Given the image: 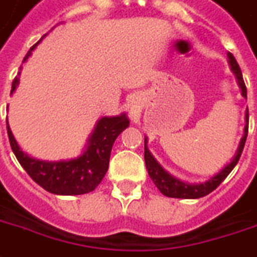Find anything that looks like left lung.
<instances>
[{
    "label": "left lung",
    "instance_id": "left-lung-1",
    "mask_svg": "<svg viewBox=\"0 0 257 257\" xmlns=\"http://www.w3.org/2000/svg\"><path fill=\"white\" fill-rule=\"evenodd\" d=\"M228 62L229 66H231V71L235 73L236 76V82L241 87L242 96L246 97V86H245V82H243V78H242L241 68L238 65V62L234 58V55L231 53H228ZM245 121H246V125H245V129H243V136H242L241 142H239V146H238V150L236 153L232 157V160L229 161L227 166L222 168L221 171L216 174L214 177H211L209 181L206 182H202V184H188V182H184L181 179L172 177L171 174L163 168L157 163V160L154 159L153 154L150 153V150L147 149V146L145 145V161H146V168L147 172H149V177L152 178V181L154 182V185L159 188V191L166 195L168 197H178V199H199V197H203L206 195H209L210 192H213L216 189L218 185L221 184L224 179L228 177V174L232 170L234 167L236 166V163L239 161V157H241L242 150H243V146H245V142H246L247 136V122H249V114H245ZM145 143H147V138L145 139Z\"/></svg>",
    "mask_w": 257,
    "mask_h": 257
}]
</instances>
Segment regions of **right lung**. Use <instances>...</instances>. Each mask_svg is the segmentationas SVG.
<instances>
[{
    "label": "right lung",
    "instance_id": "obj_1",
    "mask_svg": "<svg viewBox=\"0 0 257 257\" xmlns=\"http://www.w3.org/2000/svg\"><path fill=\"white\" fill-rule=\"evenodd\" d=\"M39 43H36L30 48V51L25 57V61L30 57L32 51ZM18 83L19 78L16 76L12 82L11 94L15 91ZM128 126L129 119L125 112L121 115L103 116L96 123V128L89 138L85 152L79 157L61 161H43L33 159L22 152L7 122L11 147L18 161L36 184H39L41 188L54 195H83L94 191L108 170L111 149L114 142L118 135Z\"/></svg>",
    "mask_w": 257,
    "mask_h": 257
}]
</instances>
